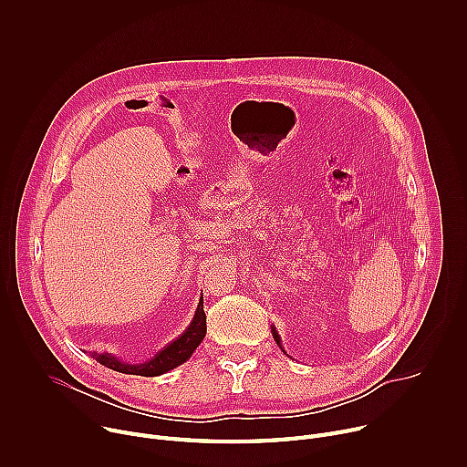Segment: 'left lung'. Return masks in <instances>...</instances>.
Masks as SVG:
<instances>
[{
    "label": "left lung",
    "instance_id": "8db88e82",
    "mask_svg": "<svg viewBox=\"0 0 467 467\" xmlns=\"http://www.w3.org/2000/svg\"><path fill=\"white\" fill-rule=\"evenodd\" d=\"M272 332H274V338H275V342H277V346L283 349V346H281V337L277 335V330H275V327H272Z\"/></svg>",
    "mask_w": 467,
    "mask_h": 467
}]
</instances>
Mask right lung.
Returning <instances> with one entry per match:
<instances>
[{"mask_svg":"<svg viewBox=\"0 0 467 467\" xmlns=\"http://www.w3.org/2000/svg\"><path fill=\"white\" fill-rule=\"evenodd\" d=\"M205 335H207V316L203 310V297H202L188 328L177 340H173L170 346H166L162 351H159L151 360H148L144 364H127V362L112 357L110 353H92V357L105 368H110L119 373L157 377V375H162V373L184 364L192 357V353L197 349V346L203 342Z\"/></svg>","mask_w":467,"mask_h":467,"instance_id":"right-lung-1","label":"right lung"}]
</instances>
